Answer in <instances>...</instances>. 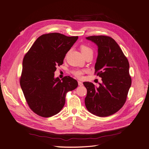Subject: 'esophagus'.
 Masks as SVG:
<instances>
[{"instance_id":"1","label":"esophagus","mask_w":149,"mask_h":149,"mask_svg":"<svg viewBox=\"0 0 149 149\" xmlns=\"http://www.w3.org/2000/svg\"><path fill=\"white\" fill-rule=\"evenodd\" d=\"M78 85H79V86H82V85H83V83H82V82L79 81H78Z\"/></svg>"}]
</instances>
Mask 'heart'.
Instances as JSON below:
<instances>
[{"mask_svg": "<svg viewBox=\"0 0 149 149\" xmlns=\"http://www.w3.org/2000/svg\"><path fill=\"white\" fill-rule=\"evenodd\" d=\"M80 49L84 57L89 55L93 56V49L88 45H85V44L81 45L80 46ZM71 72L77 78H81L82 77V75L85 72V70H81V69H74Z\"/></svg>", "mask_w": 149, "mask_h": 149, "instance_id": "1", "label": "heart"}]
</instances>
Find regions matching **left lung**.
<instances>
[{
    "mask_svg": "<svg viewBox=\"0 0 149 149\" xmlns=\"http://www.w3.org/2000/svg\"><path fill=\"white\" fill-rule=\"evenodd\" d=\"M98 47L95 74L102 78L100 86L84 82L87 89L85 104L91 113L105 117L120 110L126 102L132 84L129 63L118 43L107 36H92L86 38Z\"/></svg>",
    "mask_w": 149,
    "mask_h": 149,
    "instance_id": "1",
    "label": "left lung"
}]
</instances>
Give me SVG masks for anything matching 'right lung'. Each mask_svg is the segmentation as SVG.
<instances>
[{
  "instance_id": "obj_1",
  "label": "right lung",
  "mask_w": 149,
  "mask_h": 149,
  "mask_svg": "<svg viewBox=\"0 0 149 149\" xmlns=\"http://www.w3.org/2000/svg\"><path fill=\"white\" fill-rule=\"evenodd\" d=\"M78 38L58 33L44 34L25 54L20 84L29 108L38 116L57 114L65 105L67 93L78 86L77 80L70 76L61 80L54 78L56 67L63 64Z\"/></svg>"
}]
</instances>
